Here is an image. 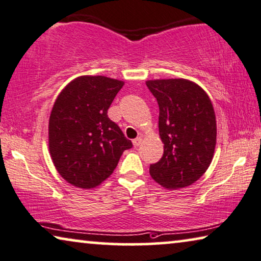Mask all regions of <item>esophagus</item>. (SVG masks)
I'll return each instance as SVG.
<instances>
[{"label":"esophagus","mask_w":261,"mask_h":261,"mask_svg":"<svg viewBox=\"0 0 261 261\" xmlns=\"http://www.w3.org/2000/svg\"><path fill=\"white\" fill-rule=\"evenodd\" d=\"M142 137H138V138H136V139H134V141H132V144H134V146H139L141 145V143H142Z\"/></svg>","instance_id":"34e87169"}]
</instances>
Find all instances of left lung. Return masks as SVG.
Listing matches in <instances>:
<instances>
[{"label":"left lung","mask_w":261,"mask_h":261,"mask_svg":"<svg viewBox=\"0 0 261 261\" xmlns=\"http://www.w3.org/2000/svg\"><path fill=\"white\" fill-rule=\"evenodd\" d=\"M159 106L161 161L150 165L155 182L168 190L192 185L206 172L215 154L217 122L204 89L184 79L146 81Z\"/></svg>","instance_id":"left-lung-1"}]
</instances>
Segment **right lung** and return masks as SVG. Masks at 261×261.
<instances>
[{
    "label": "right lung",
    "instance_id": "right-lung-1",
    "mask_svg": "<svg viewBox=\"0 0 261 261\" xmlns=\"http://www.w3.org/2000/svg\"><path fill=\"white\" fill-rule=\"evenodd\" d=\"M124 82L80 76L60 92L49 118V153L57 172L76 188L90 190L111 176L132 143L108 117Z\"/></svg>",
    "mask_w": 261,
    "mask_h": 261
}]
</instances>
